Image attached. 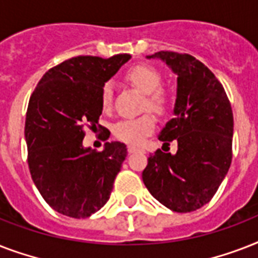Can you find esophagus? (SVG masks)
<instances>
[{
    "mask_svg": "<svg viewBox=\"0 0 258 258\" xmlns=\"http://www.w3.org/2000/svg\"><path fill=\"white\" fill-rule=\"evenodd\" d=\"M128 153L134 154V153H145V150L141 149V147H135V146H128Z\"/></svg>",
    "mask_w": 258,
    "mask_h": 258,
    "instance_id": "esophagus-1",
    "label": "esophagus"
}]
</instances>
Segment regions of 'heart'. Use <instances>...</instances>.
I'll use <instances>...</instances> for the list:
<instances>
[{
    "label": "heart",
    "instance_id": "obj_1",
    "mask_svg": "<svg viewBox=\"0 0 258 258\" xmlns=\"http://www.w3.org/2000/svg\"><path fill=\"white\" fill-rule=\"evenodd\" d=\"M125 82L131 84L134 88L145 93L143 109H153L157 113H165L169 107V99L165 92H162V76L155 68L150 66L131 67L125 71ZM101 105L104 109H109L112 105V86L111 83H105L101 88ZM155 128V117L151 113H145L133 119H123L117 121L113 127V134L117 139L130 143L139 145L145 141L147 135L153 133Z\"/></svg>",
    "mask_w": 258,
    "mask_h": 258
}]
</instances>
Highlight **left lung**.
Listing matches in <instances>:
<instances>
[{"instance_id":"1","label":"left lung","mask_w":258,"mask_h":258,"mask_svg":"<svg viewBox=\"0 0 258 258\" xmlns=\"http://www.w3.org/2000/svg\"><path fill=\"white\" fill-rule=\"evenodd\" d=\"M147 58H161L178 76L175 117L158 137L163 146L175 141L178 150L151 154L142 179L170 210L194 212L214 197L232 163V105L218 79L196 57L161 50Z\"/></svg>"}]
</instances>
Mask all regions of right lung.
<instances>
[{"label": "right lung", "mask_w": 258, "mask_h": 258, "mask_svg": "<svg viewBox=\"0 0 258 258\" xmlns=\"http://www.w3.org/2000/svg\"><path fill=\"white\" fill-rule=\"evenodd\" d=\"M131 56H78L50 68L29 99L25 120L28 165L36 187L56 212L86 218L109 200L127 157L120 142L103 151L83 146L103 111L101 88ZM99 128H104L99 125Z\"/></svg>", "instance_id": "1"}]
</instances>
